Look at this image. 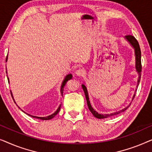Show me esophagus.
<instances>
[{
    "label": "esophagus",
    "instance_id": "1",
    "mask_svg": "<svg viewBox=\"0 0 152 152\" xmlns=\"http://www.w3.org/2000/svg\"><path fill=\"white\" fill-rule=\"evenodd\" d=\"M75 74L79 77L83 76V75H84V74H85V70L84 69H79L77 70Z\"/></svg>",
    "mask_w": 152,
    "mask_h": 152
}]
</instances>
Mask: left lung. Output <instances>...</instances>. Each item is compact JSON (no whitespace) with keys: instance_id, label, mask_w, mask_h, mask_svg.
<instances>
[{"instance_id":"1","label":"left lung","mask_w":152,"mask_h":152,"mask_svg":"<svg viewBox=\"0 0 152 152\" xmlns=\"http://www.w3.org/2000/svg\"><path fill=\"white\" fill-rule=\"evenodd\" d=\"M124 38L126 39V40L130 43V45H132V46L134 48V49L135 57H136V71L138 72V73L139 75L138 80V85H137V87H138L139 83H140V81L141 70H142V65H141V51H140V45H139V43L138 42V41L136 40V39L135 38L134 36H132V35H126ZM82 86L83 90H84V94H85V96H86L87 105H88V109L90 110V111L92 113L93 115H94L95 118H98V119H103V118H107L111 117V116L118 115V114L122 113V112H123L125 111V110L127 109L131 105V104H130V105H129L126 107L124 108L123 109L120 110V111H118V112H115V113H113L104 114V115H103V114L98 113L96 111H95V110L93 109V108L92 107H91L90 101H89L88 93V91H87L86 87L85 86L84 84H82ZM135 95H136V94H134V96H133L132 100L134 99Z\"/></svg>"}]
</instances>
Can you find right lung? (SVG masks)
I'll use <instances>...</instances> for the list:
<instances>
[{"instance_id":"obj_1","label":"right lung","mask_w":152,"mask_h":152,"mask_svg":"<svg viewBox=\"0 0 152 152\" xmlns=\"http://www.w3.org/2000/svg\"><path fill=\"white\" fill-rule=\"evenodd\" d=\"M7 57H6V61H7ZM72 75L71 74H68V75H67L66 76V77L64 78V81H63V82H62V84H61V95H63V91H64V86H65V85H66V82H68V80H71L72 79ZM7 80H9V78L7 77ZM10 92H11V95H12V98H13V99H14V97H13V96H12V91H10ZM14 102H15V101H14ZM16 103V102H15ZM61 104H60L59 105V108H58V109H57V111H56L55 113H53L52 114V115H48V116H46V117H37V116H34V115H30V114H28V115H30V116H31V117H32V118H37V119H40V120H50V119H52V118H53L54 117H55V116L57 115V114L59 113V110H60V108H61ZM19 108V107H18ZM20 109V108H19ZM23 111V110H22Z\"/></svg>"}]
</instances>
